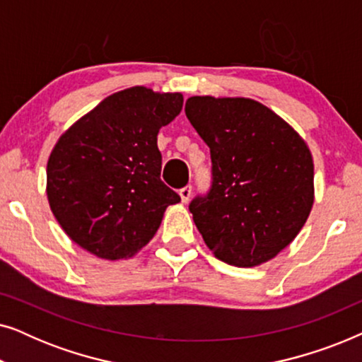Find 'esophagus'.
Returning <instances> with one entry per match:
<instances>
[{
	"label": "esophagus",
	"instance_id": "esophagus-1",
	"mask_svg": "<svg viewBox=\"0 0 362 362\" xmlns=\"http://www.w3.org/2000/svg\"><path fill=\"white\" fill-rule=\"evenodd\" d=\"M191 192H192V187H191V186H185V187H182V189H180V196H181V201H182V202H185V204H186V202H187V201H189V199H191Z\"/></svg>",
	"mask_w": 362,
	"mask_h": 362
}]
</instances>
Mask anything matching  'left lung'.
Segmentation results:
<instances>
[{
  "label": "left lung",
  "mask_w": 362,
  "mask_h": 362,
  "mask_svg": "<svg viewBox=\"0 0 362 362\" xmlns=\"http://www.w3.org/2000/svg\"><path fill=\"white\" fill-rule=\"evenodd\" d=\"M187 120L211 150L212 186L189 211L206 245L235 267H257L298 235L315 201L303 138L260 102L189 97Z\"/></svg>",
  "instance_id": "obj_1"
}]
</instances>
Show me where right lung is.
I'll use <instances>...</instances> for the list:
<instances>
[{
    "label": "right lung",
    "instance_id": "add662e5",
    "mask_svg": "<svg viewBox=\"0 0 362 362\" xmlns=\"http://www.w3.org/2000/svg\"><path fill=\"white\" fill-rule=\"evenodd\" d=\"M180 92L130 87L107 97L59 138L47 161V201L64 232L90 254L118 260L156 234L181 201L161 181L158 132L180 115Z\"/></svg>",
    "mask_w": 362,
    "mask_h": 362
}]
</instances>
